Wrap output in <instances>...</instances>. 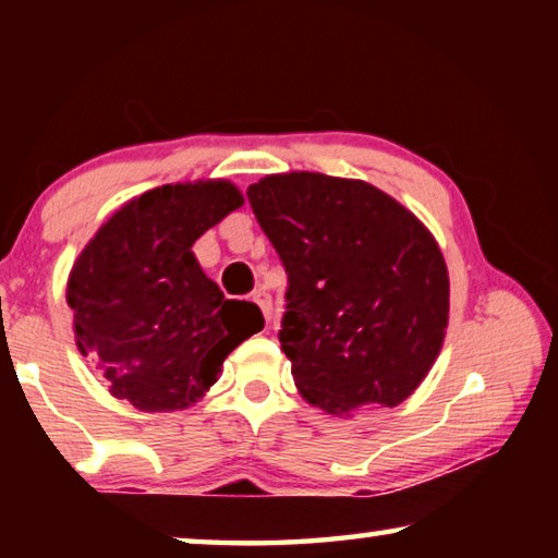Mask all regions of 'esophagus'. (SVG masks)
<instances>
[{
  "mask_svg": "<svg viewBox=\"0 0 558 558\" xmlns=\"http://www.w3.org/2000/svg\"><path fill=\"white\" fill-rule=\"evenodd\" d=\"M251 300L260 307V313H263V317H266V323H270V317H272V300H270L268 292L263 290V288H258L256 292H253Z\"/></svg>",
  "mask_w": 558,
  "mask_h": 558,
  "instance_id": "esophagus-1",
  "label": "esophagus"
}]
</instances>
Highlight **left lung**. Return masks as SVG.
Instances as JSON below:
<instances>
[{
    "label": "left lung",
    "mask_w": 558,
    "mask_h": 558,
    "mask_svg": "<svg viewBox=\"0 0 558 558\" xmlns=\"http://www.w3.org/2000/svg\"><path fill=\"white\" fill-rule=\"evenodd\" d=\"M245 194L288 272L278 337L302 399L327 413L409 399L448 327V268L426 226L356 179L272 174Z\"/></svg>",
    "instance_id": "1"
}]
</instances>
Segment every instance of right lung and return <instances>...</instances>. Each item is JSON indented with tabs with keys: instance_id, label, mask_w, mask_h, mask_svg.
Instances as JSON below:
<instances>
[{
	"instance_id": "add662e5",
	"label": "right lung",
	"mask_w": 558,
	"mask_h": 558,
	"mask_svg": "<svg viewBox=\"0 0 558 558\" xmlns=\"http://www.w3.org/2000/svg\"><path fill=\"white\" fill-rule=\"evenodd\" d=\"M243 204L229 182L165 184L112 214L75 260L69 305L78 349L110 393L140 411L202 399L223 359L263 329L253 302L226 300L192 245Z\"/></svg>"
}]
</instances>
